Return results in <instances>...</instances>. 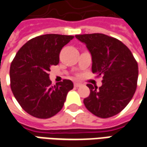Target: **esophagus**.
Wrapping results in <instances>:
<instances>
[{"mask_svg":"<svg viewBox=\"0 0 147 147\" xmlns=\"http://www.w3.org/2000/svg\"><path fill=\"white\" fill-rule=\"evenodd\" d=\"M82 86V84L80 83H74V86H76V87H80V86Z\"/></svg>","mask_w":147,"mask_h":147,"instance_id":"esophagus-1","label":"esophagus"}]
</instances>
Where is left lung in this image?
Returning <instances> with one entry per match:
<instances>
[{"label":"left lung","mask_w":147,"mask_h":147,"mask_svg":"<svg viewBox=\"0 0 147 147\" xmlns=\"http://www.w3.org/2000/svg\"><path fill=\"white\" fill-rule=\"evenodd\" d=\"M92 56V72L102 76L98 88L88 83L90 95L83 103L88 110L101 118H109L125 108L136 92L138 63L131 52L120 40L104 34L76 35Z\"/></svg>","instance_id":"8db88e82"}]
</instances>
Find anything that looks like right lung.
Segmentation results:
<instances>
[{"label": "right lung", "instance_id": "add662e5", "mask_svg": "<svg viewBox=\"0 0 147 147\" xmlns=\"http://www.w3.org/2000/svg\"><path fill=\"white\" fill-rule=\"evenodd\" d=\"M74 36L49 34L26 42L11 61L10 86L22 109L37 118L53 117L63 108L73 83L64 80L52 86L50 67L59 63V55Z\"/></svg>", "mask_w": 147, "mask_h": 147}]
</instances>
